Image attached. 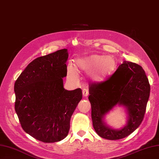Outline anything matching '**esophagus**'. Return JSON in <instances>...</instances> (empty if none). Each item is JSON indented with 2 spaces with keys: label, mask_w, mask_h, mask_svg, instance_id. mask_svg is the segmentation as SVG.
I'll return each instance as SVG.
<instances>
[{
  "label": "esophagus",
  "mask_w": 159,
  "mask_h": 159,
  "mask_svg": "<svg viewBox=\"0 0 159 159\" xmlns=\"http://www.w3.org/2000/svg\"><path fill=\"white\" fill-rule=\"evenodd\" d=\"M82 93H83L84 97H87V96L89 95L88 89V88H84V89H83Z\"/></svg>",
  "instance_id": "esophagus-1"
}]
</instances>
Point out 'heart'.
Returning a JSON list of instances; mask_svg holds the SVG:
<instances>
[{
	"mask_svg": "<svg viewBox=\"0 0 159 159\" xmlns=\"http://www.w3.org/2000/svg\"><path fill=\"white\" fill-rule=\"evenodd\" d=\"M75 65L70 62L67 66V74L70 78H76L78 68L81 71L89 73V78L93 81H102L115 73L118 63L113 56L92 54L77 59Z\"/></svg>",
	"mask_w": 159,
	"mask_h": 159,
	"instance_id": "1",
	"label": "heart"
}]
</instances>
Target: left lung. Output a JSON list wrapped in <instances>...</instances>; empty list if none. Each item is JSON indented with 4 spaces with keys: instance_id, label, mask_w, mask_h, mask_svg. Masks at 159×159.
I'll list each match as a JSON object with an SVG mask.
<instances>
[{
    "instance_id": "obj_1",
    "label": "left lung",
    "mask_w": 159,
    "mask_h": 159,
    "mask_svg": "<svg viewBox=\"0 0 159 159\" xmlns=\"http://www.w3.org/2000/svg\"><path fill=\"white\" fill-rule=\"evenodd\" d=\"M89 101L95 132L101 137L118 140L129 136L143 121L150 95V84L141 66L124 61L106 81L89 84ZM117 104L126 109L128 122L121 129L105 123L104 115Z\"/></svg>"
}]
</instances>
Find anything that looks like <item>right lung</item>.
Instances as JSON below:
<instances>
[{
	"label": "right lung",
	"mask_w": 159,
	"mask_h": 159,
	"mask_svg": "<svg viewBox=\"0 0 159 159\" xmlns=\"http://www.w3.org/2000/svg\"><path fill=\"white\" fill-rule=\"evenodd\" d=\"M68 58L67 49L37 57L14 84V108L21 127L42 142H58L67 137L71 115L82 99L80 88H64Z\"/></svg>",
	"instance_id": "obj_1"
}]
</instances>
